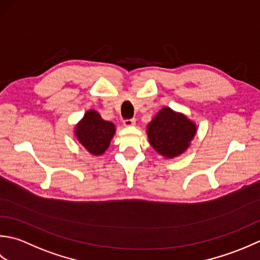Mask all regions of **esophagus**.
Wrapping results in <instances>:
<instances>
[{
  "instance_id": "obj_1",
  "label": "esophagus",
  "mask_w": 260,
  "mask_h": 260,
  "mask_svg": "<svg viewBox=\"0 0 260 260\" xmlns=\"http://www.w3.org/2000/svg\"><path fill=\"white\" fill-rule=\"evenodd\" d=\"M123 124L125 126H132L136 124V119H125L123 120Z\"/></svg>"
}]
</instances>
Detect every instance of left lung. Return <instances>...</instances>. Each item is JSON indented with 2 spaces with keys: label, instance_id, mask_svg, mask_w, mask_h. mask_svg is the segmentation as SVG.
Listing matches in <instances>:
<instances>
[{
  "label": "left lung",
  "instance_id": "left-lung-1",
  "mask_svg": "<svg viewBox=\"0 0 260 260\" xmlns=\"http://www.w3.org/2000/svg\"><path fill=\"white\" fill-rule=\"evenodd\" d=\"M197 134V124L183 113L162 108L147 125L150 145L158 153L174 158L187 149Z\"/></svg>",
  "mask_w": 260,
  "mask_h": 260
}]
</instances>
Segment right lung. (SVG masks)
I'll return each mask as SVG.
<instances>
[{
	"label": "right lung",
	"mask_w": 260,
	"mask_h": 260,
	"mask_svg": "<svg viewBox=\"0 0 260 260\" xmlns=\"http://www.w3.org/2000/svg\"><path fill=\"white\" fill-rule=\"evenodd\" d=\"M115 134V125L102 119L95 110H88L75 126V136L79 144L94 156L108 149Z\"/></svg>",
	"instance_id": "right-lung-1"
}]
</instances>
